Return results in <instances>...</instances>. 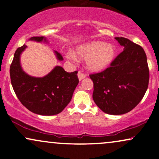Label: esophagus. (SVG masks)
I'll use <instances>...</instances> for the list:
<instances>
[{
  "instance_id": "esophagus-1",
  "label": "esophagus",
  "mask_w": 159,
  "mask_h": 159,
  "mask_svg": "<svg viewBox=\"0 0 159 159\" xmlns=\"http://www.w3.org/2000/svg\"><path fill=\"white\" fill-rule=\"evenodd\" d=\"M86 77H87V75H86L85 74L82 73V72H78V80H79V81H82V80H83L84 78H85Z\"/></svg>"
}]
</instances>
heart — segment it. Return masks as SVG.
I'll return each instance as SVG.
<instances>
[{"instance_id": "heart-1", "label": "heart", "mask_w": 159, "mask_h": 159, "mask_svg": "<svg viewBox=\"0 0 159 159\" xmlns=\"http://www.w3.org/2000/svg\"><path fill=\"white\" fill-rule=\"evenodd\" d=\"M116 55V48L111 43L102 41H92L79 45L74 53H67V58L72 61L86 60V67L93 72H101L111 64Z\"/></svg>"}]
</instances>
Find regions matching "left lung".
I'll return each mask as SVG.
<instances>
[{"label": "left lung", "mask_w": 159, "mask_h": 159, "mask_svg": "<svg viewBox=\"0 0 159 159\" xmlns=\"http://www.w3.org/2000/svg\"><path fill=\"white\" fill-rule=\"evenodd\" d=\"M123 52L111 66L90 75L93 82V98L103 112L126 114L143 98L149 84L147 55L142 47L124 37H115Z\"/></svg>", "instance_id": "1"}]
</instances>
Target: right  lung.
Listing matches in <instances>:
<instances>
[{
	"mask_svg": "<svg viewBox=\"0 0 159 159\" xmlns=\"http://www.w3.org/2000/svg\"><path fill=\"white\" fill-rule=\"evenodd\" d=\"M30 41L48 43L44 36H34ZM27 48L23 45L16 51L10 66V78L13 90L21 104L34 114L52 116L61 113L71 101L78 84V72H67L60 66L43 77L27 74L21 65V54ZM57 59L63 61L61 54L54 51Z\"/></svg>",
	"mask_w": 159,
	"mask_h": 159,
	"instance_id": "1",
	"label": "right lung"
}]
</instances>
